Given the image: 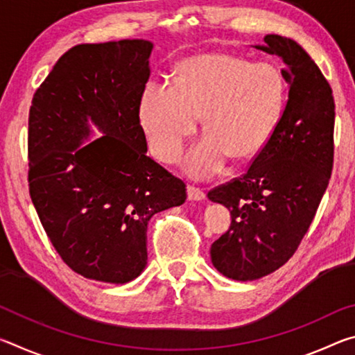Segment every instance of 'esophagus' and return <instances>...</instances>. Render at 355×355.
I'll return each instance as SVG.
<instances>
[{"instance_id": "1", "label": "esophagus", "mask_w": 355, "mask_h": 355, "mask_svg": "<svg viewBox=\"0 0 355 355\" xmlns=\"http://www.w3.org/2000/svg\"><path fill=\"white\" fill-rule=\"evenodd\" d=\"M188 199L189 200H203L205 199V192L203 189L197 188L194 184H188Z\"/></svg>"}]
</instances>
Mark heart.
<instances>
[{
	"label": "heart",
	"instance_id": "obj_1",
	"mask_svg": "<svg viewBox=\"0 0 355 355\" xmlns=\"http://www.w3.org/2000/svg\"><path fill=\"white\" fill-rule=\"evenodd\" d=\"M288 86L279 67L225 53L194 56L175 70V83L150 81L139 119L152 153L173 163L202 116L208 136L188 155L191 175L218 172L228 155L248 159L271 139L286 103Z\"/></svg>",
	"mask_w": 355,
	"mask_h": 355
}]
</instances>
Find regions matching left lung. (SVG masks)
Wrapping results in <instances>:
<instances>
[{"mask_svg": "<svg viewBox=\"0 0 355 355\" xmlns=\"http://www.w3.org/2000/svg\"><path fill=\"white\" fill-rule=\"evenodd\" d=\"M257 46L279 56L290 84L271 139L241 177L208 192L230 209V228L211 244L225 277L249 282L277 271L297 250L320 207L334 167L332 89L307 51L277 34Z\"/></svg>", "mask_w": 355, "mask_h": 355, "instance_id": "left-lung-1", "label": "left lung"}]
</instances>
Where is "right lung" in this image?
Masks as SVG:
<instances>
[{
    "label": "right lung",
    "mask_w": 355,
    "mask_h": 355,
    "mask_svg": "<svg viewBox=\"0 0 355 355\" xmlns=\"http://www.w3.org/2000/svg\"><path fill=\"white\" fill-rule=\"evenodd\" d=\"M152 42L81 44L59 58L29 110V196L53 248L86 279L127 284L147 264L152 216L186 184L147 156L139 101ZM105 135L86 146L87 120Z\"/></svg>",
    "instance_id": "add662e5"
}]
</instances>
